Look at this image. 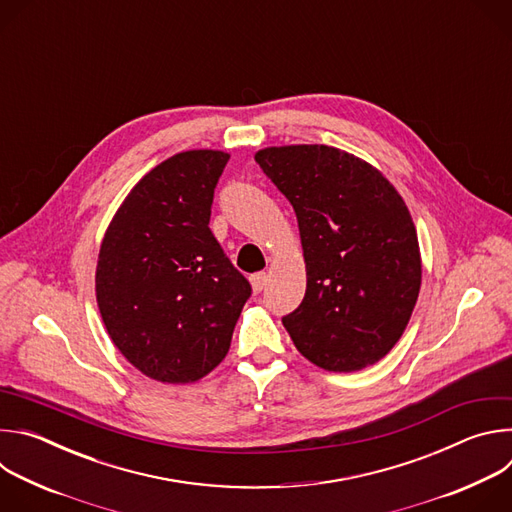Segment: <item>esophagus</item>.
<instances>
[{
	"mask_svg": "<svg viewBox=\"0 0 512 512\" xmlns=\"http://www.w3.org/2000/svg\"><path fill=\"white\" fill-rule=\"evenodd\" d=\"M251 289H253V294H259V291L267 285V273H255V275H251Z\"/></svg>",
	"mask_w": 512,
	"mask_h": 512,
	"instance_id": "1",
	"label": "esophagus"
}]
</instances>
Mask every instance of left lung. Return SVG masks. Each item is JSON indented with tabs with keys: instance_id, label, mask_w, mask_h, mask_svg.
<instances>
[{
	"instance_id": "left-lung-1",
	"label": "left lung",
	"mask_w": 512,
	"mask_h": 512,
	"mask_svg": "<svg viewBox=\"0 0 512 512\" xmlns=\"http://www.w3.org/2000/svg\"><path fill=\"white\" fill-rule=\"evenodd\" d=\"M255 162L291 202L306 263V296L283 318L316 367H371L403 336L421 287L409 208L373 164L322 143L271 145Z\"/></svg>"
}]
</instances>
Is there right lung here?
Masks as SVG:
<instances>
[{"mask_svg":"<svg viewBox=\"0 0 512 512\" xmlns=\"http://www.w3.org/2000/svg\"><path fill=\"white\" fill-rule=\"evenodd\" d=\"M231 154L188 150L125 196L103 235L95 294L109 338L158 383L186 385L223 362L249 281L208 229Z\"/></svg>","mask_w":512,"mask_h":512,"instance_id":"obj_1","label":"right lung"}]
</instances>
